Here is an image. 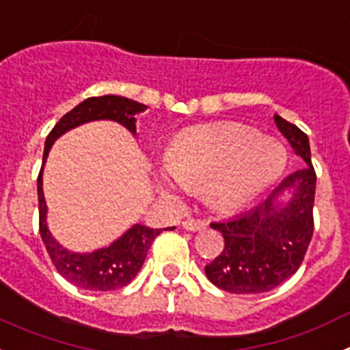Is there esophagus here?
Listing matches in <instances>:
<instances>
[{"label":"esophagus","mask_w":350,"mask_h":350,"mask_svg":"<svg viewBox=\"0 0 350 350\" xmlns=\"http://www.w3.org/2000/svg\"><path fill=\"white\" fill-rule=\"evenodd\" d=\"M206 226L205 221H196V219H187V221L182 222V228L187 231H200Z\"/></svg>","instance_id":"obj_1"}]
</instances>
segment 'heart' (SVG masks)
Returning a JSON list of instances; mask_svg holds the SVG:
<instances>
[{
  "label": "heart",
  "mask_w": 350,
  "mask_h": 350,
  "mask_svg": "<svg viewBox=\"0 0 350 350\" xmlns=\"http://www.w3.org/2000/svg\"><path fill=\"white\" fill-rule=\"evenodd\" d=\"M286 166L282 142L238 122L182 129L165 154V168L175 184L193 193L203 191L206 202L224 212L254 202L282 177ZM157 185L163 196L173 198L168 182Z\"/></svg>",
  "instance_id": "obj_1"
}]
</instances>
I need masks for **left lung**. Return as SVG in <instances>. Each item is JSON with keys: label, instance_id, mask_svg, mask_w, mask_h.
<instances>
[{"label": "left lung", "instance_id": "obj_1", "mask_svg": "<svg viewBox=\"0 0 350 350\" xmlns=\"http://www.w3.org/2000/svg\"><path fill=\"white\" fill-rule=\"evenodd\" d=\"M273 119L305 166L256 208L210 224L224 237V249L205 267L206 279L234 295L267 293L295 275L314 233L315 172L308 137L277 113Z\"/></svg>", "mask_w": 350, "mask_h": 350}]
</instances>
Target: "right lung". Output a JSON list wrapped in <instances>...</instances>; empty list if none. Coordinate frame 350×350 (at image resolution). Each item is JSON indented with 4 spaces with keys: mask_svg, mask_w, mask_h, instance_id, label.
<instances>
[{
    "mask_svg": "<svg viewBox=\"0 0 350 350\" xmlns=\"http://www.w3.org/2000/svg\"><path fill=\"white\" fill-rule=\"evenodd\" d=\"M147 107L133 101L124 96L107 94L98 98H88L77 105L73 110L63 116L52 128L43 148V165L38 175V206H40V234L45 243L54 267L68 282L80 289L89 291H113L131 282L144 265L147 252L154 238L161 230H152L147 226L133 224L124 234H120L108 247L96 249L92 252H73L61 245L47 224V203L43 194V166L47 161L52 145L70 129H75L92 120H113L124 126L131 135L137 137V116L145 112ZM168 230V228H166Z\"/></svg>",
    "mask_w": 350,
    "mask_h": 350,
    "instance_id": "obj_1",
    "label": "right lung"
}]
</instances>
